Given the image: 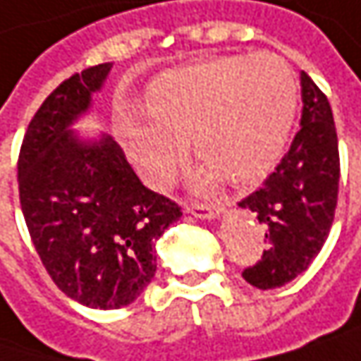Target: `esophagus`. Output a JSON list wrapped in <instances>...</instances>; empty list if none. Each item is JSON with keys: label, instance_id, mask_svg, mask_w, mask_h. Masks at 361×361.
Listing matches in <instances>:
<instances>
[{"label": "esophagus", "instance_id": "34e87169", "mask_svg": "<svg viewBox=\"0 0 361 361\" xmlns=\"http://www.w3.org/2000/svg\"><path fill=\"white\" fill-rule=\"evenodd\" d=\"M188 214L196 216V219H204V221H212V219H219L223 208L221 206H206V204H185L183 206Z\"/></svg>", "mask_w": 361, "mask_h": 361}]
</instances>
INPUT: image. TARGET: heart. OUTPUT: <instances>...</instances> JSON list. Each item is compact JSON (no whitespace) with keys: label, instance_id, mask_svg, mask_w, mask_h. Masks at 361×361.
<instances>
[{"label":"heart","instance_id":"heart-1","mask_svg":"<svg viewBox=\"0 0 361 361\" xmlns=\"http://www.w3.org/2000/svg\"><path fill=\"white\" fill-rule=\"evenodd\" d=\"M298 108V81L278 54H233L163 73L149 106L128 108L120 133L140 176L169 185L192 138L206 161L196 180L208 185L264 178L280 161Z\"/></svg>","mask_w":361,"mask_h":361}]
</instances>
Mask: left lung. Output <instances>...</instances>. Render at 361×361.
<instances>
[{
    "mask_svg": "<svg viewBox=\"0 0 361 361\" xmlns=\"http://www.w3.org/2000/svg\"><path fill=\"white\" fill-rule=\"evenodd\" d=\"M300 130L264 185L239 202L264 224L267 249L243 278L259 290L298 278L327 241L339 190V149L325 94L300 73Z\"/></svg>",
    "mask_w": 361,
    "mask_h": 361,
    "instance_id": "left-lung-1",
    "label": "left lung"
}]
</instances>
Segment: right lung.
<instances>
[{
  "label": "right lung",
  "mask_w": 361,
  "mask_h": 361,
  "mask_svg": "<svg viewBox=\"0 0 361 361\" xmlns=\"http://www.w3.org/2000/svg\"><path fill=\"white\" fill-rule=\"evenodd\" d=\"M110 69L102 63L63 81L30 120L18 159L36 253L61 292L102 310L145 292L157 271L155 243L181 216L176 202L142 185L110 135L73 130Z\"/></svg>",
  "instance_id": "obj_1"
}]
</instances>
